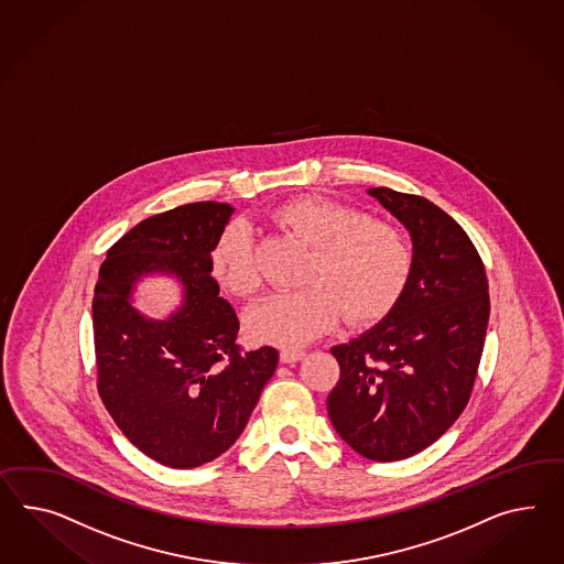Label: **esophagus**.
<instances>
[{
  "mask_svg": "<svg viewBox=\"0 0 564 564\" xmlns=\"http://www.w3.org/2000/svg\"><path fill=\"white\" fill-rule=\"evenodd\" d=\"M303 349H282L280 351V361L282 364H294V361L303 360Z\"/></svg>",
  "mask_w": 564,
  "mask_h": 564,
  "instance_id": "obj_1",
  "label": "esophagus"
}]
</instances>
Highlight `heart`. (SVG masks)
I'll return each instance as SVG.
<instances>
[{
  "mask_svg": "<svg viewBox=\"0 0 564 564\" xmlns=\"http://www.w3.org/2000/svg\"><path fill=\"white\" fill-rule=\"evenodd\" d=\"M272 220L313 247L304 289L275 292L247 313V333L261 344L296 349L329 332L339 311L347 323L372 325L403 296L413 272V246L389 220L349 204L301 196L278 206ZM213 274L239 299L260 289L256 239L235 220L213 249Z\"/></svg>",
  "mask_w": 564,
  "mask_h": 564,
  "instance_id": "b5f03b06",
  "label": "heart"
}]
</instances>
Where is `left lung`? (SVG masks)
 Here are the masks:
<instances>
[{"mask_svg": "<svg viewBox=\"0 0 564 564\" xmlns=\"http://www.w3.org/2000/svg\"><path fill=\"white\" fill-rule=\"evenodd\" d=\"M413 237V272L380 325L332 347L341 376L327 411L335 432L376 463L432 446L460 417L489 323V282L463 227L423 196L368 189Z\"/></svg>", "mask_w": 564, "mask_h": 564, "instance_id": "obj_1", "label": "left lung"}]
</instances>
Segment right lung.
Instances as JSON below:
<instances>
[{
  "mask_svg": "<svg viewBox=\"0 0 564 564\" xmlns=\"http://www.w3.org/2000/svg\"><path fill=\"white\" fill-rule=\"evenodd\" d=\"M231 215L208 200L141 220L108 249L94 289L101 403L130 444L170 468L231 448L278 364L274 347L235 344L239 318L218 296L213 249ZM155 271L185 284V304L167 322L139 316L128 301L133 282Z\"/></svg>",
  "mask_w": 564,
  "mask_h": 564,
  "instance_id": "right-lung-1",
  "label": "right lung"
}]
</instances>
